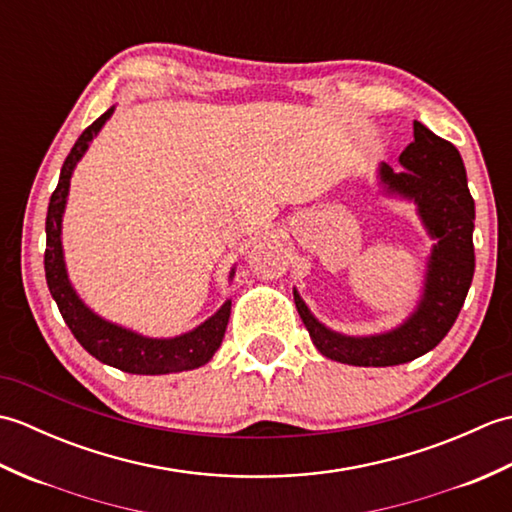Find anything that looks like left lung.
<instances>
[{"mask_svg": "<svg viewBox=\"0 0 512 512\" xmlns=\"http://www.w3.org/2000/svg\"><path fill=\"white\" fill-rule=\"evenodd\" d=\"M402 171L378 167V184L387 198L416 204L424 231L433 239L424 268L422 292L416 308L396 328L369 336H350L323 325L297 288H292L299 317L317 350L345 365L389 367L409 363L433 350L464 306L475 273V202L466 184L460 151L413 121V143L400 158Z\"/></svg>", "mask_w": 512, "mask_h": 512, "instance_id": "1", "label": "left lung"}]
</instances>
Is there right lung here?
<instances>
[{"label": "right lung", "mask_w": 512, "mask_h": 512, "mask_svg": "<svg viewBox=\"0 0 512 512\" xmlns=\"http://www.w3.org/2000/svg\"><path fill=\"white\" fill-rule=\"evenodd\" d=\"M112 114L114 107L96 118L79 136V140H76L68 158L63 162L59 184L50 198L46 217V257H43L50 295L57 301L61 317L72 330L74 339L94 358H99L101 363L112 365L127 374L143 376L187 372V369L209 363L217 352V347L222 345L228 317H231V299H226L220 310L211 314L204 323L195 325L193 330L178 336H169V339H156V336L138 334L134 330L123 328V325L103 319L101 314H96L79 297V292L74 290L68 277V268H65L61 228L65 204H68L72 173L76 165H79V160L85 156L92 140L99 136L103 125L110 121ZM233 277L235 268H231V273H228V281H233Z\"/></svg>", "instance_id": "right-lung-1"}]
</instances>
